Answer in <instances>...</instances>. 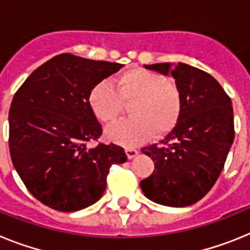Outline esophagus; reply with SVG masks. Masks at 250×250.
<instances>
[{
	"instance_id": "34e87169",
	"label": "esophagus",
	"mask_w": 250,
	"mask_h": 250,
	"mask_svg": "<svg viewBox=\"0 0 250 250\" xmlns=\"http://www.w3.org/2000/svg\"><path fill=\"white\" fill-rule=\"evenodd\" d=\"M125 153H127V157L129 158V160H132V158L136 157V156L138 155V151L134 148H125Z\"/></svg>"
}]
</instances>
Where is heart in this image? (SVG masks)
<instances>
[{"label":"heart","mask_w":250,"mask_h":250,"mask_svg":"<svg viewBox=\"0 0 250 250\" xmlns=\"http://www.w3.org/2000/svg\"><path fill=\"white\" fill-rule=\"evenodd\" d=\"M89 107L103 123H113L129 104L132 117L107 129V138L123 147L138 146L155 134L164 137L176 127L182 113V95L176 84L162 74L132 68L119 74L114 88L99 82L89 92Z\"/></svg>","instance_id":"1"}]
</instances>
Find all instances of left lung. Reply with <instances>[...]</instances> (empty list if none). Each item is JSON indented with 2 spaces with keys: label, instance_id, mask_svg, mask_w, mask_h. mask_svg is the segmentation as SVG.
I'll return each instance as SVG.
<instances>
[{
  "label": "left lung",
  "instance_id": "left-lung-1",
  "mask_svg": "<svg viewBox=\"0 0 250 250\" xmlns=\"http://www.w3.org/2000/svg\"><path fill=\"white\" fill-rule=\"evenodd\" d=\"M145 68L175 79L182 95V113L161 147L142 148L155 162V171L141 181V188L153 203L192 205L214 186L233 145L231 101L216 79L191 65L160 62Z\"/></svg>",
  "mask_w": 250,
  "mask_h": 250
}]
</instances>
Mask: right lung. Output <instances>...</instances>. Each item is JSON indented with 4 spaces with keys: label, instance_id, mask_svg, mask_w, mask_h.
<instances>
[{
    "label": "right lung",
    "instance_id": "obj_1",
    "mask_svg": "<svg viewBox=\"0 0 250 250\" xmlns=\"http://www.w3.org/2000/svg\"><path fill=\"white\" fill-rule=\"evenodd\" d=\"M122 66L60 54L32 71L14 95L11 160L27 190L51 209L78 211L97 203L110 166L127 161L113 143L86 147L102 134L89 92Z\"/></svg>",
    "mask_w": 250,
    "mask_h": 250
}]
</instances>
